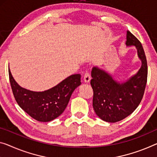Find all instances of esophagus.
Returning <instances> with one entry per match:
<instances>
[{
	"label": "esophagus",
	"instance_id": "obj_1",
	"mask_svg": "<svg viewBox=\"0 0 157 157\" xmlns=\"http://www.w3.org/2000/svg\"><path fill=\"white\" fill-rule=\"evenodd\" d=\"M90 79H91V78H90V74H89L88 71H86L83 75L84 82H85V83H89V82H90Z\"/></svg>",
	"mask_w": 157,
	"mask_h": 157
}]
</instances>
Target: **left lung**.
<instances>
[{"instance_id": "1", "label": "left lung", "mask_w": 157, "mask_h": 157, "mask_svg": "<svg viewBox=\"0 0 157 157\" xmlns=\"http://www.w3.org/2000/svg\"><path fill=\"white\" fill-rule=\"evenodd\" d=\"M126 44L136 47L142 61V66L136 75L120 83L98 67H93L91 71L93 109L101 119L107 122L119 121L131 114L140 103L145 90L147 63L143 45L129 31H127Z\"/></svg>"}]
</instances>
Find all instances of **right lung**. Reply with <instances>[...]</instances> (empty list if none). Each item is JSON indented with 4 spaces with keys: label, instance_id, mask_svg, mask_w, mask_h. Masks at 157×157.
Here are the masks:
<instances>
[{
    "label": "right lung",
    "instance_id": "obj_1",
    "mask_svg": "<svg viewBox=\"0 0 157 157\" xmlns=\"http://www.w3.org/2000/svg\"><path fill=\"white\" fill-rule=\"evenodd\" d=\"M8 72L16 102L31 117L40 122L50 121L61 115L72 93L81 83L80 74H74L49 90L34 92L20 87L14 81L10 69Z\"/></svg>",
    "mask_w": 157,
    "mask_h": 157
}]
</instances>
